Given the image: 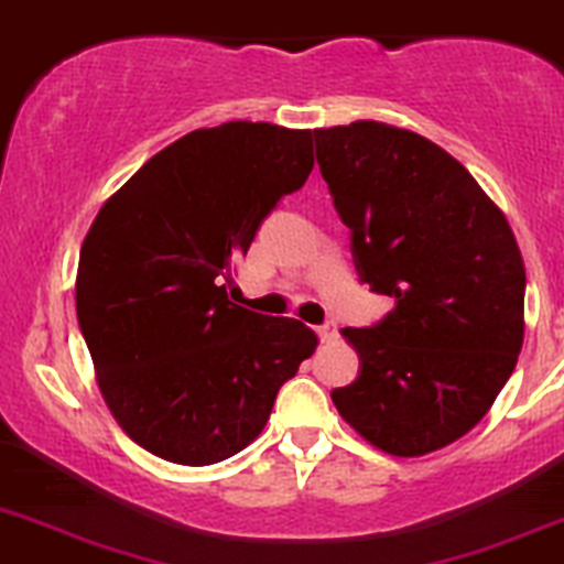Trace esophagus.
I'll return each mask as SVG.
<instances>
[{
	"label": "esophagus",
	"mask_w": 564,
	"mask_h": 564,
	"mask_svg": "<svg viewBox=\"0 0 564 564\" xmlns=\"http://www.w3.org/2000/svg\"><path fill=\"white\" fill-rule=\"evenodd\" d=\"M316 336H319V341H322V344H330V341H336V338H338V327H336V322H333V319H327L325 325H319V327H316Z\"/></svg>",
	"instance_id": "esophagus-1"
}]
</instances>
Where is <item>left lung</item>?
I'll return each mask as SVG.
<instances>
[{
    "label": "left lung",
    "mask_w": 564,
    "mask_h": 564,
    "mask_svg": "<svg viewBox=\"0 0 564 564\" xmlns=\"http://www.w3.org/2000/svg\"><path fill=\"white\" fill-rule=\"evenodd\" d=\"M314 140L360 281L393 297L377 325L341 330L360 375L333 404L388 455L444 449L477 427L521 352L527 270L510 223L415 131L355 120Z\"/></svg>",
    "instance_id": "left-lung-1"
}]
</instances>
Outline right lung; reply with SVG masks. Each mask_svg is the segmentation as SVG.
<instances>
[{
	"label": "right lung",
	"instance_id": "add662e5",
	"mask_svg": "<svg viewBox=\"0 0 564 564\" xmlns=\"http://www.w3.org/2000/svg\"><path fill=\"white\" fill-rule=\"evenodd\" d=\"M314 167L308 129L228 120L151 156L93 220L76 316L109 413L151 455L212 466L253 444L319 338L231 303V264Z\"/></svg>",
	"mask_w": 564,
	"mask_h": 564
}]
</instances>
